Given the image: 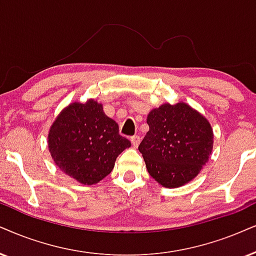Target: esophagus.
<instances>
[{"mask_svg":"<svg viewBox=\"0 0 256 256\" xmlns=\"http://www.w3.org/2000/svg\"><path fill=\"white\" fill-rule=\"evenodd\" d=\"M130 140H131V143H132V146L137 148L138 145H139V143H140V137H139V136H132Z\"/></svg>","mask_w":256,"mask_h":256,"instance_id":"obj_1","label":"esophagus"}]
</instances>
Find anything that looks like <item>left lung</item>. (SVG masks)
Wrapping results in <instances>:
<instances>
[{
	"label": "left lung",
	"mask_w": 256,
	"mask_h": 256,
	"mask_svg": "<svg viewBox=\"0 0 256 256\" xmlns=\"http://www.w3.org/2000/svg\"><path fill=\"white\" fill-rule=\"evenodd\" d=\"M146 122L150 128L138 150L151 177L166 188L195 178L212 150L209 122L184 102L152 110Z\"/></svg>",
	"instance_id": "1"
}]
</instances>
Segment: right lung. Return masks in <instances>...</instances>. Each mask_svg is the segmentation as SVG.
<instances>
[{
	"mask_svg": "<svg viewBox=\"0 0 256 256\" xmlns=\"http://www.w3.org/2000/svg\"><path fill=\"white\" fill-rule=\"evenodd\" d=\"M130 146L117 122L94 100L64 108L48 134V148L59 169L87 186L108 176L118 154Z\"/></svg>",
	"mask_w": 256,
	"mask_h": 256,
	"instance_id": "add662e5",
	"label": "right lung"
}]
</instances>
